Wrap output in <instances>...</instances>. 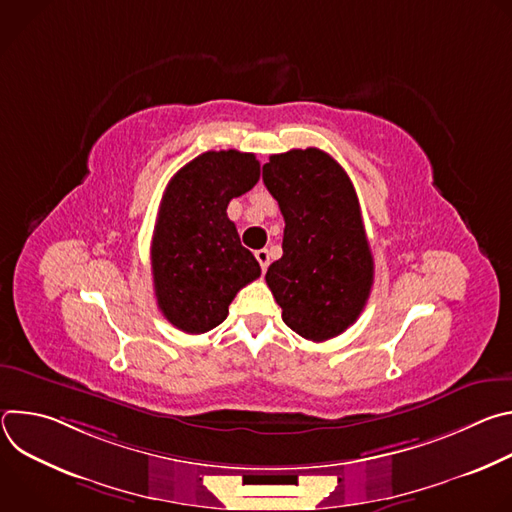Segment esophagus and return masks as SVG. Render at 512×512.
<instances>
[{
  "mask_svg": "<svg viewBox=\"0 0 512 512\" xmlns=\"http://www.w3.org/2000/svg\"><path fill=\"white\" fill-rule=\"evenodd\" d=\"M255 257H257V261H259L261 269L267 271V267H269V251H267V249H259V251H255Z\"/></svg>",
  "mask_w": 512,
  "mask_h": 512,
  "instance_id": "obj_1",
  "label": "esophagus"
}]
</instances>
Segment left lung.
Returning <instances> with one entry per match:
<instances>
[{
  "instance_id": "8db88e82",
  "label": "left lung",
  "mask_w": 512,
  "mask_h": 512,
  "mask_svg": "<svg viewBox=\"0 0 512 512\" xmlns=\"http://www.w3.org/2000/svg\"><path fill=\"white\" fill-rule=\"evenodd\" d=\"M263 182L285 221L283 255L265 281L291 330L330 340L356 322L375 277L354 186L318 148L269 156Z\"/></svg>"
}]
</instances>
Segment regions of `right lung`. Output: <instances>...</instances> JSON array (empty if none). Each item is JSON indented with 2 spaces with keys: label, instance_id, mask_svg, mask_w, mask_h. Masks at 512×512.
<instances>
[{
  "label": "right lung",
  "instance_id": "1",
  "mask_svg": "<svg viewBox=\"0 0 512 512\" xmlns=\"http://www.w3.org/2000/svg\"><path fill=\"white\" fill-rule=\"evenodd\" d=\"M255 154L204 152L170 180L152 239L158 308L182 332L202 334L229 316L237 291L261 275L227 216L259 182Z\"/></svg>",
  "mask_w": 512,
  "mask_h": 512
}]
</instances>
